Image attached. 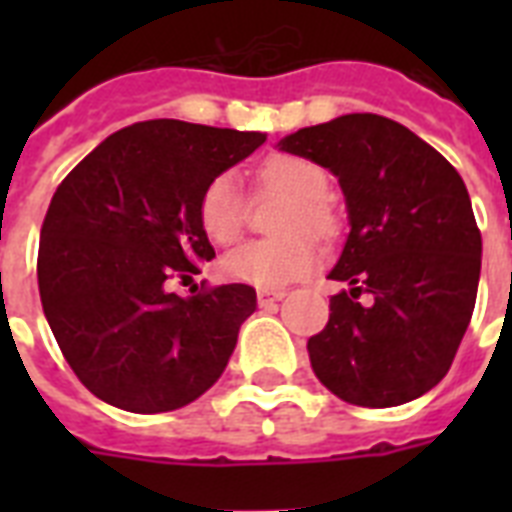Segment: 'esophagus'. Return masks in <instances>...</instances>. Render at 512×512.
Masks as SVG:
<instances>
[{
    "mask_svg": "<svg viewBox=\"0 0 512 512\" xmlns=\"http://www.w3.org/2000/svg\"><path fill=\"white\" fill-rule=\"evenodd\" d=\"M284 292L281 289H257V303L260 305H273L279 303Z\"/></svg>",
    "mask_w": 512,
    "mask_h": 512,
    "instance_id": "obj_1",
    "label": "esophagus"
}]
</instances>
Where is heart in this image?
Instances as JSON below:
<instances>
[{
    "mask_svg": "<svg viewBox=\"0 0 512 512\" xmlns=\"http://www.w3.org/2000/svg\"><path fill=\"white\" fill-rule=\"evenodd\" d=\"M257 183L268 191L289 196L279 220L281 236L255 239L231 249L220 260L223 276L260 289H281L305 279L316 268L319 252L308 233L321 239L335 233V212L327 204L329 177L319 164L295 154H273L257 167ZM247 223V201L239 177L220 172L204 185L199 196V225L217 247L239 239Z\"/></svg>",
    "mask_w": 512,
    "mask_h": 512,
    "instance_id": "obj_1",
    "label": "heart"
}]
</instances>
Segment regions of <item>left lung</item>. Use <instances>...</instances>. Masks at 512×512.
Returning a JSON list of instances; mask_svg holds the SVG:
<instances>
[{"instance_id":"1","label":"left lung","mask_w":512,"mask_h":512,"mask_svg":"<svg viewBox=\"0 0 512 512\" xmlns=\"http://www.w3.org/2000/svg\"><path fill=\"white\" fill-rule=\"evenodd\" d=\"M340 177L350 233L316 377L356 406H398L444 380L476 308L481 231L460 172L404 124L345 114L281 140Z\"/></svg>"}]
</instances>
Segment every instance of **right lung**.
Returning <instances> with one entry per match:
<instances>
[{
    "label": "right lung",
    "mask_w": 512,
    "mask_h": 512,
    "mask_svg": "<svg viewBox=\"0 0 512 512\" xmlns=\"http://www.w3.org/2000/svg\"><path fill=\"white\" fill-rule=\"evenodd\" d=\"M265 143L151 119L114 132L63 177L36 257L44 316L90 393L138 414L172 412L217 382L257 305L249 284L193 287L215 249L199 225L204 185Z\"/></svg>",
    "instance_id": "right-lung-1"
}]
</instances>
